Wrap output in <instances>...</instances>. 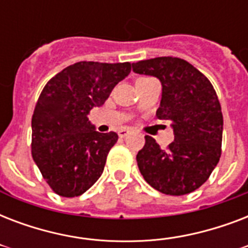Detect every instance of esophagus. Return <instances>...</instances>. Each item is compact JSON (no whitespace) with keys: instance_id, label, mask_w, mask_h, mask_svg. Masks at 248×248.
I'll use <instances>...</instances> for the list:
<instances>
[{"instance_id":"34e87169","label":"esophagus","mask_w":248,"mask_h":248,"mask_svg":"<svg viewBox=\"0 0 248 248\" xmlns=\"http://www.w3.org/2000/svg\"><path fill=\"white\" fill-rule=\"evenodd\" d=\"M128 132H130V128L122 127L118 130V136H120V138H124V136H127Z\"/></svg>"}]
</instances>
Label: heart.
Here are the masks:
<instances>
[{
	"mask_svg": "<svg viewBox=\"0 0 248 248\" xmlns=\"http://www.w3.org/2000/svg\"><path fill=\"white\" fill-rule=\"evenodd\" d=\"M143 78H144V77H143Z\"/></svg>",
	"mask_w": 248,
	"mask_h": 248,
	"instance_id": "obj_1",
	"label": "heart"
}]
</instances>
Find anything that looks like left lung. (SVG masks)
Masks as SVG:
<instances>
[{"label":"left lung","mask_w":248,"mask_h":248,"mask_svg":"<svg viewBox=\"0 0 248 248\" xmlns=\"http://www.w3.org/2000/svg\"><path fill=\"white\" fill-rule=\"evenodd\" d=\"M132 71L162 83L155 116L169 121L175 139L166 149L145 135L136 155L148 184L170 196H184L207 180L221 155L223 113L214 86L186 60L161 56L132 63Z\"/></svg>","instance_id":"8db88e82"}]
</instances>
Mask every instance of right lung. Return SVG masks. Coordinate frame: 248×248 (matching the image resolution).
<instances>
[{
  "label": "right lung",
  "instance_id": "1",
  "mask_svg": "<svg viewBox=\"0 0 248 248\" xmlns=\"http://www.w3.org/2000/svg\"><path fill=\"white\" fill-rule=\"evenodd\" d=\"M130 71L128 62H78L45 85L32 117V157L56 194L81 196L103 173L118 135L95 131L87 116Z\"/></svg>",
  "mask_w": 248,
  "mask_h": 248
}]
</instances>
